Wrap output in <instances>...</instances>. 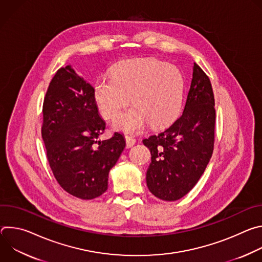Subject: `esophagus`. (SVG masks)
Returning <instances> with one entry per match:
<instances>
[{
  "label": "esophagus",
  "mask_w": 262,
  "mask_h": 262,
  "mask_svg": "<svg viewBox=\"0 0 262 262\" xmlns=\"http://www.w3.org/2000/svg\"><path fill=\"white\" fill-rule=\"evenodd\" d=\"M125 141H126V147L127 148H130L132 146H134L136 144V140L130 136H125Z\"/></svg>",
  "instance_id": "esophagus-1"
}]
</instances>
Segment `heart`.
<instances>
[{
  "instance_id": "1",
  "label": "heart",
  "mask_w": 262,
  "mask_h": 262,
  "mask_svg": "<svg viewBox=\"0 0 262 262\" xmlns=\"http://www.w3.org/2000/svg\"><path fill=\"white\" fill-rule=\"evenodd\" d=\"M183 89L182 74L176 66L154 59L134 60L98 78L94 98L105 119L114 118L132 99L135 105L115 119L114 126L140 133L149 123L154 128L172 123L181 110Z\"/></svg>"
}]
</instances>
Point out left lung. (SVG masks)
<instances>
[{
  "instance_id": "8db88e82",
  "label": "left lung",
  "mask_w": 262,
  "mask_h": 262,
  "mask_svg": "<svg viewBox=\"0 0 262 262\" xmlns=\"http://www.w3.org/2000/svg\"><path fill=\"white\" fill-rule=\"evenodd\" d=\"M215 110L210 81L194 63L182 115L164 132L143 140L150 150L146 172L149 191L164 201L188 194L200 179L213 151Z\"/></svg>"
}]
</instances>
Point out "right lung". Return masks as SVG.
I'll return each instance as SVG.
<instances>
[{
  "label": "right lung",
  "mask_w": 262,
  "mask_h": 262,
  "mask_svg": "<svg viewBox=\"0 0 262 262\" xmlns=\"http://www.w3.org/2000/svg\"><path fill=\"white\" fill-rule=\"evenodd\" d=\"M42 139L50 167L68 194L84 200L107 190L108 172L125 147L121 134L103 141L105 128L94 88L67 65L50 83L43 101Z\"/></svg>",
  "instance_id": "add662e5"
}]
</instances>
